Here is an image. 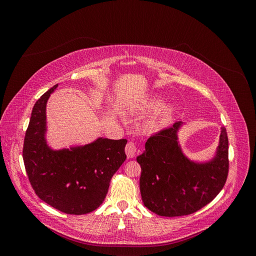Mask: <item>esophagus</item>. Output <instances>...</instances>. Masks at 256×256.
I'll return each instance as SVG.
<instances>
[{
    "label": "esophagus",
    "mask_w": 256,
    "mask_h": 256,
    "mask_svg": "<svg viewBox=\"0 0 256 256\" xmlns=\"http://www.w3.org/2000/svg\"><path fill=\"white\" fill-rule=\"evenodd\" d=\"M125 150H126V154H127L128 158H134L136 156V154L138 152L136 143H134V141L128 142L126 147H125Z\"/></svg>",
    "instance_id": "obj_1"
}]
</instances>
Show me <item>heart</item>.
<instances>
[{
	"mask_svg": "<svg viewBox=\"0 0 256 256\" xmlns=\"http://www.w3.org/2000/svg\"><path fill=\"white\" fill-rule=\"evenodd\" d=\"M162 104V100L157 98V99H154L152 102L145 106L146 110H150V111H154V110H157L158 108L161 106ZM173 113V108L172 106H164L162 108L161 110H159L156 114H154V118H152L150 124L152 125H160V124H164L170 118H171V115Z\"/></svg>",
	"mask_w": 256,
	"mask_h": 256,
	"instance_id": "obj_1",
	"label": "heart"
}]
</instances>
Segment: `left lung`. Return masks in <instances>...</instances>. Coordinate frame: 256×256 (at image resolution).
<instances>
[{"instance_id":"1","label":"left lung","mask_w":256,"mask_h":256,"mask_svg":"<svg viewBox=\"0 0 256 256\" xmlns=\"http://www.w3.org/2000/svg\"><path fill=\"white\" fill-rule=\"evenodd\" d=\"M182 122L152 134L145 152L136 158L141 166L140 190L150 212L164 216L191 214L218 196L228 175V138L222 127L216 157L207 164L186 158L177 143Z\"/></svg>"}]
</instances>
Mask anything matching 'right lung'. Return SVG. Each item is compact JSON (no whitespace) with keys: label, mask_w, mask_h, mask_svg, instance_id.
I'll return each instance as SVG.
<instances>
[{"label":"right lung","mask_w":256,"mask_h":256,"mask_svg":"<svg viewBox=\"0 0 256 256\" xmlns=\"http://www.w3.org/2000/svg\"><path fill=\"white\" fill-rule=\"evenodd\" d=\"M56 84L34 104L23 143V162L36 196L58 210L85 214L102 204L112 176L126 160V138L54 152L46 144V104Z\"/></svg>","instance_id":"obj_1"}]
</instances>
